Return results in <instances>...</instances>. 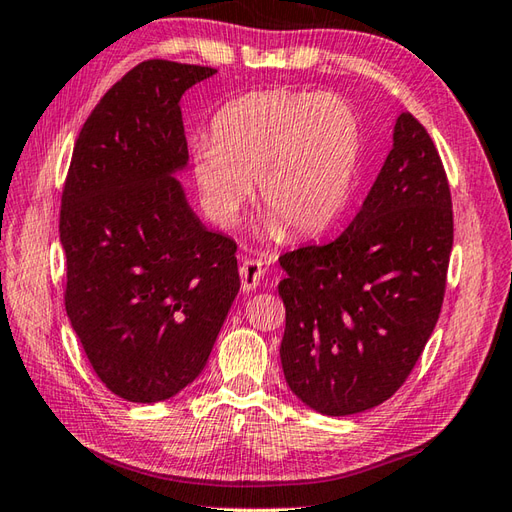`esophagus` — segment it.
<instances>
[{"label": "esophagus", "mask_w": 512, "mask_h": 512, "mask_svg": "<svg viewBox=\"0 0 512 512\" xmlns=\"http://www.w3.org/2000/svg\"><path fill=\"white\" fill-rule=\"evenodd\" d=\"M263 263L258 258H245L241 267H238V274H241V287L243 291H254L260 285V278H263Z\"/></svg>", "instance_id": "34e87169"}]
</instances>
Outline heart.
<instances>
[{"instance_id": "1", "label": "heart", "mask_w": 512, "mask_h": 512, "mask_svg": "<svg viewBox=\"0 0 512 512\" xmlns=\"http://www.w3.org/2000/svg\"><path fill=\"white\" fill-rule=\"evenodd\" d=\"M361 120L331 92L254 89L217 111L195 179L210 217L232 225L256 181L258 210L289 238L322 234L342 214L361 153Z\"/></svg>"}]
</instances>
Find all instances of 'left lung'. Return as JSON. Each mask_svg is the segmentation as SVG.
Segmentation results:
<instances>
[{
    "instance_id": "1",
    "label": "left lung",
    "mask_w": 512,
    "mask_h": 512,
    "mask_svg": "<svg viewBox=\"0 0 512 512\" xmlns=\"http://www.w3.org/2000/svg\"><path fill=\"white\" fill-rule=\"evenodd\" d=\"M453 245L451 190L434 140L401 113L394 146L335 241L280 256L282 370L328 416L366 412L410 377L434 333Z\"/></svg>"
}]
</instances>
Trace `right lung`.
Segmentation results:
<instances>
[{"label": "right lung", "mask_w": 512, "mask_h": 512, "mask_svg": "<svg viewBox=\"0 0 512 512\" xmlns=\"http://www.w3.org/2000/svg\"><path fill=\"white\" fill-rule=\"evenodd\" d=\"M214 67L142 61L78 133L61 195L65 311L120 399H170L206 366L241 280L173 177L188 162L179 100Z\"/></svg>", "instance_id": "1"}]
</instances>
